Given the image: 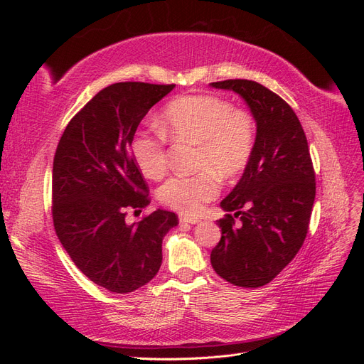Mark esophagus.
Returning <instances> with one entry per match:
<instances>
[{
	"mask_svg": "<svg viewBox=\"0 0 364 364\" xmlns=\"http://www.w3.org/2000/svg\"><path fill=\"white\" fill-rule=\"evenodd\" d=\"M179 222H181V223H191V225H196V223H199L200 220L197 218V217H188V215L181 214V215H179Z\"/></svg>",
	"mask_w": 364,
	"mask_h": 364,
	"instance_id": "34e87169",
	"label": "esophagus"
}]
</instances>
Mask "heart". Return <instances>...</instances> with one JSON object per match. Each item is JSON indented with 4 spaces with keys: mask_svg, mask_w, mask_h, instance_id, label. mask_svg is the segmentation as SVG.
Masks as SVG:
<instances>
[{
    "mask_svg": "<svg viewBox=\"0 0 364 364\" xmlns=\"http://www.w3.org/2000/svg\"><path fill=\"white\" fill-rule=\"evenodd\" d=\"M161 132L138 134L130 150L139 171L159 179L168 167L167 138L193 142L196 174H176L158 190L162 205L194 215L220 191V178H234L246 168L257 141V121L246 109L215 95H186L164 107Z\"/></svg>",
    "mask_w": 364,
    "mask_h": 364,
    "instance_id": "obj_1",
    "label": "heart"
}]
</instances>
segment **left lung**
Instances as JSON below:
<instances>
[{
  "mask_svg": "<svg viewBox=\"0 0 364 364\" xmlns=\"http://www.w3.org/2000/svg\"><path fill=\"white\" fill-rule=\"evenodd\" d=\"M211 86L243 97L257 121L253 155L220 203L228 214L218 220L222 238L211 264L228 282L257 289L279 274L305 241L316 197L310 149L290 105L266 86L245 79Z\"/></svg>",
  "mask_w": 364,
  "mask_h": 364,
  "instance_id": "left-lung-1",
  "label": "left lung"
}]
</instances>
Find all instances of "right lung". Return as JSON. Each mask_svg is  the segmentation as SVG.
Masks as SVG:
<instances>
[{"instance_id": "obj_1", "label": "right lung", "mask_w": 364, "mask_h": 364, "mask_svg": "<svg viewBox=\"0 0 364 364\" xmlns=\"http://www.w3.org/2000/svg\"><path fill=\"white\" fill-rule=\"evenodd\" d=\"M176 85L119 82L95 94L68 123L53 162V223L86 278L130 293L156 277L162 238L179 218L156 209L129 225V209L150 205L149 186L130 151L153 105Z\"/></svg>"}]
</instances>
